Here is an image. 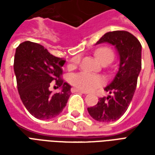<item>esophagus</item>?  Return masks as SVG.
<instances>
[{
    "label": "esophagus",
    "instance_id": "34e87169",
    "mask_svg": "<svg viewBox=\"0 0 155 155\" xmlns=\"http://www.w3.org/2000/svg\"><path fill=\"white\" fill-rule=\"evenodd\" d=\"M71 92H72V93L78 92V93H81V94H87V92H84V91H80V90H78V89H76V88H72V89H71Z\"/></svg>",
    "mask_w": 155,
    "mask_h": 155
}]
</instances>
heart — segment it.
Instances as JSON below:
<instances>
[{
    "label": "heart",
    "instance_id": "obj_1",
    "mask_svg": "<svg viewBox=\"0 0 155 155\" xmlns=\"http://www.w3.org/2000/svg\"><path fill=\"white\" fill-rule=\"evenodd\" d=\"M94 55L102 64L105 62H111L114 58V53L112 50L106 46L98 48L94 51ZM79 62H80V57L75 56L71 60V65L74 66ZM70 81L72 85H74L78 90L82 91H91L102 84V79L99 75L84 72V71L72 74L70 78Z\"/></svg>",
    "mask_w": 155,
    "mask_h": 155
}]
</instances>
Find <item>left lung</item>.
Segmentation results:
<instances>
[{"mask_svg":"<svg viewBox=\"0 0 155 155\" xmlns=\"http://www.w3.org/2000/svg\"><path fill=\"white\" fill-rule=\"evenodd\" d=\"M103 42L116 47L120 55V67L114 80L104 88L112 95L100 98L96 105L87 110L94 120L109 123L119 120L132 101L141 70L142 46L134 35L125 31L108 32L97 44Z\"/></svg>","mask_w":155,"mask_h":155,"instance_id":"obj_1","label":"left lung"}]
</instances>
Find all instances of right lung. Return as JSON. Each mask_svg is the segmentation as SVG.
<instances>
[{"label": "right lung", "mask_w": 155, "mask_h": 155, "mask_svg": "<svg viewBox=\"0 0 155 155\" xmlns=\"http://www.w3.org/2000/svg\"><path fill=\"white\" fill-rule=\"evenodd\" d=\"M64 61L51 54L41 45L25 41L19 45L14 58L17 89L30 114L39 120H51L61 114L71 96V85L61 78ZM61 87L51 94L49 86Z\"/></svg>", "instance_id": "right-lung-1"}]
</instances>
